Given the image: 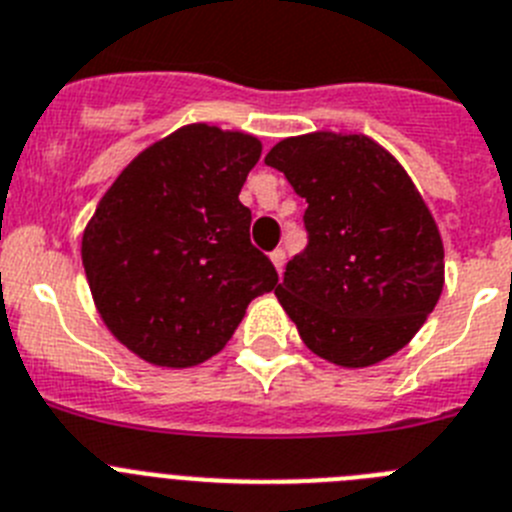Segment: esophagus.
Instances as JSON below:
<instances>
[{
	"instance_id": "esophagus-1",
	"label": "esophagus",
	"mask_w": 512,
	"mask_h": 512,
	"mask_svg": "<svg viewBox=\"0 0 512 512\" xmlns=\"http://www.w3.org/2000/svg\"><path fill=\"white\" fill-rule=\"evenodd\" d=\"M270 260H273L275 270H278V273H283V262H286V252H283V250H273V252H270Z\"/></svg>"
}]
</instances>
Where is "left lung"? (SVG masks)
<instances>
[{
    "mask_svg": "<svg viewBox=\"0 0 512 512\" xmlns=\"http://www.w3.org/2000/svg\"><path fill=\"white\" fill-rule=\"evenodd\" d=\"M265 164L309 203V244L275 288L306 348L345 368L402 350L443 291L441 234L402 164L330 131L283 139Z\"/></svg>",
    "mask_w": 512,
    "mask_h": 512,
    "instance_id": "1",
    "label": "left lung"
}]
</instances>
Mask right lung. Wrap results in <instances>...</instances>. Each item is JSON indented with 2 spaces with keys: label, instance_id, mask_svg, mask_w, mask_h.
Listing matches in <instances>:
<instances>
[{
  "label": "right lung",
  "instance_id": "add662e5",
  "mask_svg": "<svg viewBox=\"0 0 512 512\" xmlns=\"http://www.w3.org/2000/svg\"><path fill=\"white\" fill-rule=\"evenodd\" d=\"M260 151L250 133L193 123L141 151L102 195L82 237L84 273L102 322L144 361H208L278 283L239 203Z\"/></svg>",
  "mask_w": 512,
  "mask_h": 512
}]
</instances>
